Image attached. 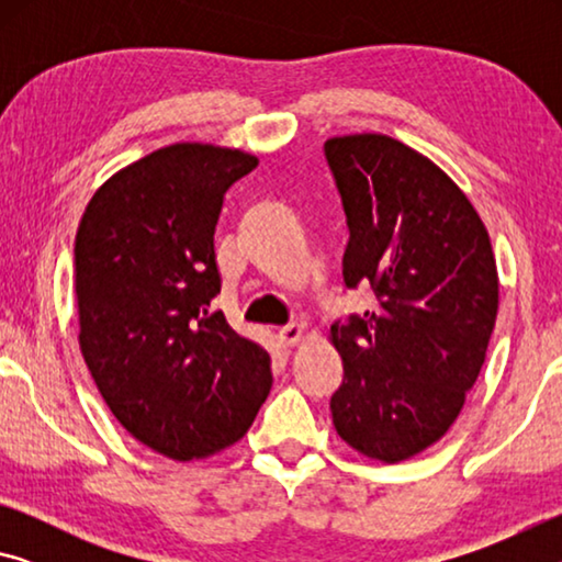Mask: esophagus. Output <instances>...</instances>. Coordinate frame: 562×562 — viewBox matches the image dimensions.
<instances>
[{
    "label": "esophagus",
    "mask_w": 562,
    "mask_h": 562,
    "mask_svg": "<svg viewBox=\"0 0 562 562\" xmlns=\"http://www.w3.org/2000/svg\"><path fill=\"white\" fill-rule=\"evenodd\" d=\"M278 337L284 341V345H290V347L297 345V341H302V337H304V325H300V322H290V325L280 327Z\"/></svg>",
    "instance_id": "obj_1"
}]
</instances>
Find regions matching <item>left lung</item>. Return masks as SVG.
Listing matches in <instances>:
<instances>
[{
	"mask_svg": "<svg viewBox=\"0 0 562 562\" xmlns=\"http://www.w3.org/2000/svg\"><path fill=\"white\" fill-rule=\"evenodd\" d=\"M325 156L345 205L347 288L376 307L331 325L345 382L337 434L367 459L398 463L436 443L481 374L498 315L486 225L429 158L382 133L337 136Z\"/></svg>",
	"mask_w": 562,
	"mask_h": 562,
	"instance_id": "left-lung-1",
	"label": "left lung"
}]
</instances>
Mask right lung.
<instances>
[{"instance_id": "add662e5", "label": "right lung", "mask_w": 562, "mask_h": 562, "mask_svg": "<svg viewBox=\"0 0 562 562\" xmlns=\"http://www.w3.org/2000/svg\"><path fill=\"white\" fill-rule=\"evenodd\" d=\"M258 158L173 144L103 183L76 231L83 361L133 439L173 461L240 441L270 394V355L227 325L215 225Z\"/></svg>"}]
</instances>
